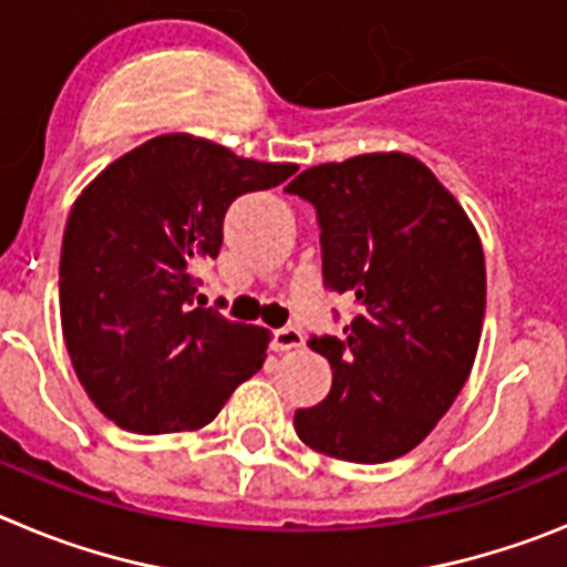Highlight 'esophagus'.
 Returning a JSON list of instances; mask_svg holds the SVG:
<instances>
[{"mask_svg":"<svg viewBox=\"0 0 567 567\" xmlns=\"http://www.w3.org/2000/svg\"><path fill=\"white\" fill-rule=\"evenodd\" d=\"M300 346H303V332H300V329L284 327L272 332L275 352H289V349H300Z\"/></svg>","mask_w":567,"mask_h":567,"instance_id":"obj_1","label":"esophagus"}]
</instances>
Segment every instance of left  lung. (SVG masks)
I'll list each match as a JSON object with an SVG mask.
<instances>
[{
    "instance_id": "8db88e82",
    "label": "left lung",
    "mask_w": 567,
    "mask_h": 567,
    "mask_svg": "<svg viewBox=\"0 0 567 567\" xmlns=\"http://www.w3.org/2000/svg\"><path fill=\"white\" fill-rule=\"evenodd\" d=\"M318 215L323 287L352 300L343 334H312L332 365L327 400L295 412L309 449L349 463L412 452L474 365L485 258L454 195L417 158L354 155L287 187Z\"/></svg>"
}]
</instances>
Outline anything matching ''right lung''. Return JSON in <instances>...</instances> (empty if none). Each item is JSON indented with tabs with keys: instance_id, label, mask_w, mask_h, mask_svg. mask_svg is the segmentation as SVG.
Listing matches in <instances>:
<instances>
[{
	"instance_id": "1",
	"label": "right lung",
	"mask_w": 567,
	"mask_h": 567,
	"mask_svg": "<svg viewBox=\"0 0 567 567\" xmlns=\"http://www.w3.org/2000/svg\"><path fill=\"white\" fill-rule=\"evenodd\" d=\"M295 169L173 133L122 155L79 195L59 260L62 332L113 423L135 434L202 429L264 365L267 329L198 307L195 272L221 249L229 204Z\"/></svg>"
}]
</instances>
